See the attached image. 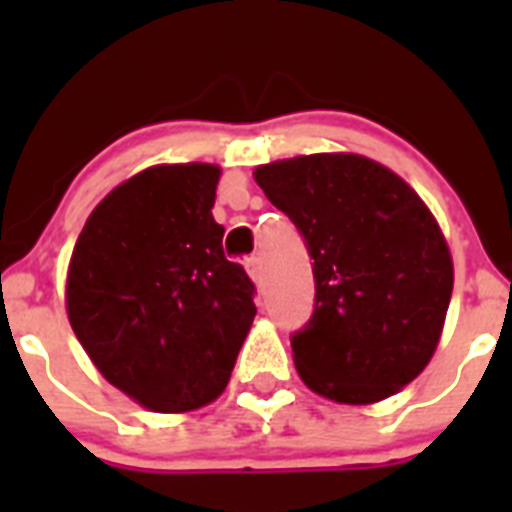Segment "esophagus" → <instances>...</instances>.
I'll use <instances>...</instances> for the list:
<instances>
[{
    "mask_svg": "<svg viewBox=\"0 0 512 512\" xmlns=\"http://www.w3.org/2000/svg\"><path fill=\"white\" fill-rule=\"evenodd\" d=\"M246 269H248V274H251L253 282L261 284V279H264V264H261V256H248Z\"/></svg>",
    "mask_w": 512,
    "mask_h": 512,
    "instance_id": "esophagus-1",
    "label": "esophagus"
}]
</instances>
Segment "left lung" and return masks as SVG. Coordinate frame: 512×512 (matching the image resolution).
<instances>
[{
  "label": "left lung",
  "instance_id": "1",
  "mask_svg": "<svg viewBox=\"0 0 512 512\" xmlns=\"http://www.w3.org/2000/svg\"><path fill=\"white\" fill-rule=\"evenodd\" d=\"M305 238L315 307L292 333L312 392L369 405L413 382L441 338L454 264L436 217L400 176L354 153H312L253 171Z\"/></svg>",
  "mask_w": 512,
  "mask_h": 512
}]
</instances>
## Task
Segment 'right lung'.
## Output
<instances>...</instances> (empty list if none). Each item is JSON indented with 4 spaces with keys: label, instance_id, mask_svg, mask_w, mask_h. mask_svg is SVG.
I'll return each mask as SVG.
<instances>
[{
    "label": "right lung",
    "instance_id": "right-lung-1",
    "mask_svg": "<svg viewBox=\"0 0 512 512\" xmlns=\"http://www.w3.org/2000/svg\"><path fill=\"white\" fill-rule=\"evenodd\" d=\"M220 169L151 166L112 189L71 253L66 310L102 377L153 413H187L228 384L256 287L223 253Z\"/></svg>",
    "mask_w": 512,
    "mask_h": 512
}]
</instances>
